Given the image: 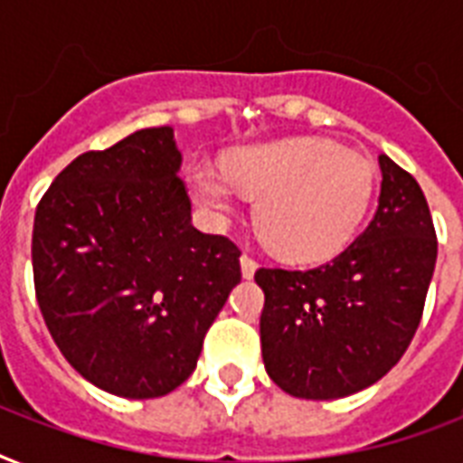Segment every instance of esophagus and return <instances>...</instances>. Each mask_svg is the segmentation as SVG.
I'll use <instances>...</instances> for the list:
<instances>
[{
  "label": "esophagus",
  "mask_w": 463,
  "mask_h": 463,
  "mask_svg": "<svg viewBox=\"0 0 463 463\" xmlns=\"http://www.w3.org/2000/svg\"><path fill=\"white\" fill-rule=\"evenodd\" d=\"M240 267H242V276L245 279H252L254 271H257V260H254L252 254H242L240 257Z\"/></svg>",
  "instance_id": "1"
}]
</instances>
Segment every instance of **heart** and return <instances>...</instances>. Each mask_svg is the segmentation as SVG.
<instances>
[{
	"label": "heart",
	"mask_w": 463,
	"mask_h": 463,
	"mask_svg": "<svg viewBox=\"0 0 463 463\" xmlns=\"http://www.w3.org/2000/svg\"><path fill=\"white\" fill-rule=\"evenodd\" d=\"M196 202L231 213L240 192L260 196L254 228L274 254L290 261H322L341 252L363 223L374 192L373 165L324 139H286L240 148L223 167L196 163L189 170Z\"/></svg>",
	"instance_id": "heart-1"
}]
</instances>
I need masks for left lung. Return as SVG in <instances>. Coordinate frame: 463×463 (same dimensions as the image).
I'll return each mask as SVG.
<instances>
[{
  "label": "left lung",
  "mask_w": 463,
  "mask_h": 463,
  "mask_svg": "<svg viewBox=\"0 0 463 463\" xmlns=\"http://www.w3.org/2000/svg\"><path fill=\"white\" fill-rule=\"evenodd\" d=\"M380 203L367 228L322 267L267 269L261 358L298 399H341L402 360L423 317L438 235L413 175L380 156Z\"/></svg>",
  "instance_id": "left-lung-1"
}]
</instances>
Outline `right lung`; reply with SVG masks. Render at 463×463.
<instances>
[{
  "label": "right lung",
  "mask_w": 463,
  "mask_h": 463,
  "mask_svg": "<svg viewBox=\"0 0 463 463\" xmlns=\"http://www.w3.org/2000/svg\"><path fill=\"white\" fill-rule=\"evenodd\" d=\"M170 127L86 151L50 184L33 223L40 312L96 387L156 399L194 373L240 283V247L192 223Z\"/></svg>",
  "instance_id": "add662e5"
}]
</instances>
